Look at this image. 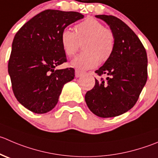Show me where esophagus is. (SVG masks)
Listing matches in <instances>:
<instances>
[{"mask_svg":"<svg viewBox=\"0 0 158 158\" xmlns=\"http://www.w3.org/2000/svg\"><path fill=\"white\" fill-rule=\"evenodd\" d=\"M82 72L79 71V70H76V72H75V76H76V78L80 77V76H82Z\"/></svg>","mask_w":158,"mask_h":158,"instance_id":"esophagus-1","label":"esophagus"}]
</instances>
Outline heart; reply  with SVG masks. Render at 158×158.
Instances as JSON below:
<instances>
[{"label":"heart","instance_id":"1","mask_svg":"<svg viewBox=\"0 0 158 158\" xmlns=\"http://www.w3.org/2000/svg\"><path fill=\"white\" fill-rule=\"evenodd\" d=\"M84 41L82 50L85 52L70 62V65L79 71L95 68L99 61H106L114 50L115 37L113 31L94 18H86L76 24V32L68 27L61 32V45L68 56H73L78 50L79 42Z\"/></svg>","mask_w":158,"mask_h":158}]
</instances>
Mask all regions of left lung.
<instances>
[{
    "label": "left lung",
    "instance_id": "1",
    "mask_svg": "<svg viewBox=\"0 0 158 158\" xmlns=\"http://www.w3.org/2000/svg\"><path fill=\"white\" fill-rule=\"evenodd\" d=\"M105 21L115 37L111 56L95 73L109 76L106 80L95 79L93 89L85 100L97 116H117L131 110L138 99L148 79V56L138 37L123 21L112 15H96Z\"/></svg>",
    "mask_w": 158,
    "mask_h": 158
}]
</instances>
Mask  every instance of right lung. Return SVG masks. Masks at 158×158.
Segmentation results:
<instances>
[{"label":"right lung","instance_id":"right-lung-1","mask_svg":"<svg viewBox=\"0 0 158 158\" xmlns=\"http://www.w3.org/2000/svg\"><path fill=\"white\" fill-rule=\"evenodd\" d=\"M83 18L79 12L45 10L15 35L8 73L15 97L30 111L45 113L52 110L64 85L74 79V69H56L66 62L60 35L67 26Z\"/></svg>","mask_w":158,"mask_h":158}]
</instances>
